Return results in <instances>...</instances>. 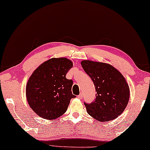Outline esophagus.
<instances>
[{"label":"esophagus","mask_w":150,"mask_h":150,"mask_svg":"<svg viewBox=\"0 0 150 150\" xmlns=\"http://www.w3.org/2000/svg\"><path fill=\"white\" fill-rule=\"evenodd\" d=\"M82 97H83V93H81L79 94V96H77V98H78L79 99H81V98H82Z\"/></svg>","instance_id":"1"}]
</instances>
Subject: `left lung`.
I'll return each mask as SVG.
<instances>
[{"label":"left lung","instance_id":"8db88e82","mask_svg":"<svg viewBox=\"0 0 150 150\" xmlns=\"http://www.w3.org/2000/svg\"><path fill=\"white\" fill-rule=\"evenodd\" d=\"M81 66L91 77L96 88V99L84 102L86 111L100 122H109L123 112L129 99V88L126 79L110 64L84 60Z\"/></svg>","mask_w":150,"mask_h":150}]
</instances>
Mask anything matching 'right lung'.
<instances>
[{"label":"right lung","instance_id":"right-lung-1","mask_svg":"<svg viewBox=\"0 0 150 150\" xmlns=\"http://www.w3.org/2000/svg\"><path fill=\"white\" fill-rule=\"evenodd\" d=\"M73 67L67 58H52L41 64L28 79L26 98L30 107L38 115L53 120L66 112L72 93L73 81L66 75Z\"/></svg>","mask_w":150,"mask_h":150}]
</instances>
